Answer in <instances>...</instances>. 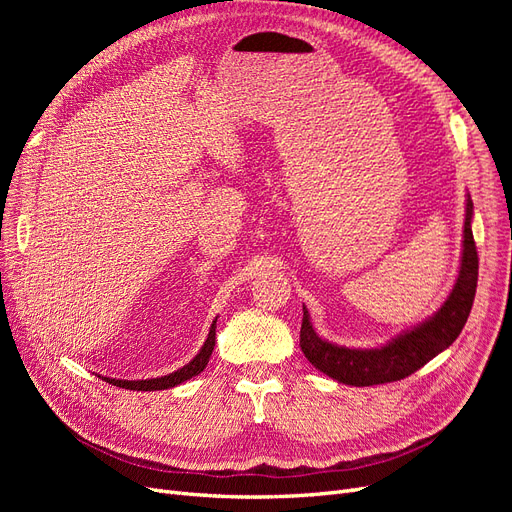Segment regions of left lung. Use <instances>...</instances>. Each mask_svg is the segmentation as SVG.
Instances as JSON below:
<instances>
[{"mask_svg":"<svg viewBox=\"0 0 512 512\" xmlns=\"http://www.w3.org/2000/svg\"><path fill=\"white\" fill-rule=\"evenodd\" d=\"M472 200L466 207V228H463V258L457 284L440 312L414 331L397 337L389 346L376 350H348L320 339L309 314L303 307L301 350L322 374L352 386H374L404 380L416 369L429 363L433 356L451 346L468 322L478 282V252L472 235Z\"/></svg>","mask_w":512,"mask_h":512,"instance_id":"8db88e82","label":"left lung"}]
</instances>
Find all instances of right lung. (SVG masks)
I'll use <instances>...</instances> for the list:
<instances>
[{"mask_svg": "<svg viewBox=\"0 0 512 512\" xmlns=\"http://www.w3.org/2000/svg\"><path fill=\"white\" fill-rule=\"evenodd\" d=\"M213 346H215V320L211 324V331H209V337L205 346L200 348V352L194 356V359L177 369L175 374H168V376H162V378H151V380H115V378H104L108 384L113 386H119V389H130V391H162V389H173V386L190 380L192 376H198L200 371H203L209 363V356L213 352Z\"/></svg>", "mask_w": 512, "mask_h": 512, "instance_id": "right-lung-1", "label": "right lung"}]
</instances>
